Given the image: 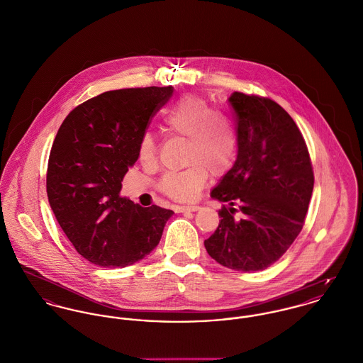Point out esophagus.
Instances as JSON below:
<instances>
[{
    "label": "esophagus",
    "mask_w": 363,
    "mask_h": 363,
    "mask_svg": "<svg viewBox=\"0 0 363 363\" xmlns=\"http://www.w3.org/2000/svg\"><path fill=\"white\" fill-rule=\"evenodd\" d=\"M176 212H195L199 209L196 205H184V206H176Z\"/></svg>",
    "instance_id": "1"
}]
</instances>
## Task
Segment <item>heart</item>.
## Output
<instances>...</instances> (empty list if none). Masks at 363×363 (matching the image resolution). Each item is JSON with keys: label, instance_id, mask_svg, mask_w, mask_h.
<instances>
[{"label": "heart", "instance_id": "obj_1", "mask_svg": "<svg viewBox=\"0 0 363 363\" xmlns=\"http://www.w3.org/2000/svg\"><path fill=\"white\" fill-rule=\"evenodd\" d=\"M164 125L170 135L187 140V168L167 173L160 182V190L176 201H193L205 187L209 173L224 176L233 168L238 152L235 128L208 100L195 95L179 99L167 111ZM138 155L143 165L155 164L157 143L151 133L142 136Z\"/></svg>", "mask_w": 363, "mask_h": 363}]
</instances>
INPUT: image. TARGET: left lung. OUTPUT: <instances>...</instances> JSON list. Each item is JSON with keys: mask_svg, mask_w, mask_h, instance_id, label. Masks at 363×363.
Instances as JSON below:
<instances>
[{"mask_svg": "<svg viewBox=\"0 0 363 363\" xmlns=\"http://www.w3.org/2000/svg\"><path fill=\"white\" fill-rule=\"evenodd\" d=\"M228 101L237 122L238 157L211 193L224 205L216 231L203 243L221 266L262 271L300 234L314 170L300 129L277 101L242 92Z\"/></svg>", "mask_w": 363, "mask_h": 363, "instance_id": "obj_1", "label": "left lung"}]
</instances>
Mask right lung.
<instances>
[{
	"label": "right lung",
	"instance_id": "add662e5",
	"mask_svg": "<svg viewBox=\"0 0 363 363\" xmlns=\"http://www.w3.org/2000/svg\"><path fill=\"white\" fill-rule=\"evenodd\" d=\"M172 94V86L108 91L77 106L57 130L47 170L49 205L75 250L96 266L145 259L173 215L121 195L139 142Z\"/></svg>",
	"mask_w": 363,
	"mask_h": 363
}]
</instances>
